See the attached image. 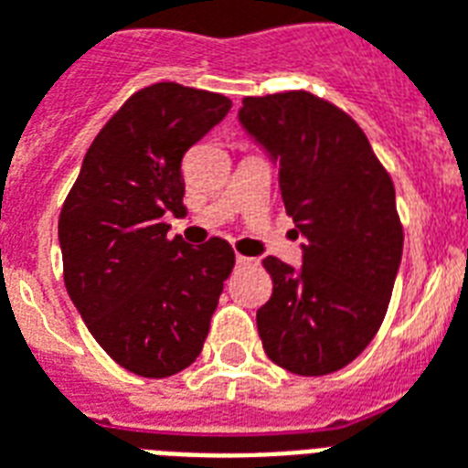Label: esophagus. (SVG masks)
Listing matches in <instances>:
<instances>
[{
    "label": "esophagus",
    "mask_w": 468,
    "mask_h": 468,
    "mask_svg": "<svg viewBox=\"0 0 468 468\" xmlns=\"http://www.w3.org/2000/svg\"><path fill=\"white\" fill-rule=\"evenodd\" d=\"M237 263H239V266H249V263H253V259H249V256H241V253H237Z\"/></svg>",
    "instance_id": "1"
}]
</instances>
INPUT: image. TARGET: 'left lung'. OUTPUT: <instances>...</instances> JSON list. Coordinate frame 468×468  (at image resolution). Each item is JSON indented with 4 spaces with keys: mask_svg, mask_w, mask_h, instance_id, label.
<instances>
[{
    "mask_svg": "<svg viewBox=\"0 0 468 468\" xmlns=\"http://www.w3.org/2000/svg\"><path fill=\"white\" fill-rule=\"evenodd\" d=\"M239 122L278 161L281 195L305 237L303 266L263 259L273 295L256 313L263 351L298 376H324L371 344L403 256L396 187L361 126L322 97H244Z\"/></svg>",
    "mask_w": 468,
    "mask_h": 468,
    "instance_id": "left-lung-1",
    "label": "left lung"
}]
</instances>
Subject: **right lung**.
Masks as SVG:
<instances>
[{
  "label": "right lung",
  "mask_w": 468,
  "mask_h": 468,
  "mask_svg": "<svg viewBox=\"0 0 468 468\" xmlns=\"http://www.w3.org/2000/svg\"><path fill=\"white\" fill-rule=\"evenodd\" d=\"M229 110V97L177 82L133 92L87 148L60 209L68 295L97 344L144 378L200 356L234 268L224 239L193 249L163 222L185 212V151Z\"/></svg>",
  "instance_id": "right-lung-1"
}]
</instances>
